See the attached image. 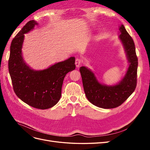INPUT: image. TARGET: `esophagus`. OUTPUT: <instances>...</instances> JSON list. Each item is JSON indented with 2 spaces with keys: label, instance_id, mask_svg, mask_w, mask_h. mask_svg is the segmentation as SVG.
Segmentation results:
<instances>
[{
  "label": "esophagus",
  "instance_id": "obj_1",
  "mask_svg": "<svg viewBox=\"0 0 150 150\" xmlns=\"http://www.w3.org/2000/svg\"><path fill=\"white\" fill-rule=\"evenodd\" d=\"M81 60L79 58H77L76 59V61H75V64H76V67H79V66L81 65Z\"/></svg>",
  "mask_w": 150,
  "mask_h": 150
}]
</instances>
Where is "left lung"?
<instances>
[{
    "mask_svg": "<svg viewBox=\"0 0 150 150\" xmlns=\"http://www.w3.org/2000/svg\"><path fill=\"white\" fill-rule=\"evenodd\" d=\"M119 30L118 39L123 46L128 66L123 78L118 83L112 85L103 84L89 68L81 66L79 69L86 98L94 106L104 109L120 106L137 86L138 58L134 43L123 25L119 26Z\"/></svg>",
    "mask_w": 150,
    "mask_h": 150,
    "instance_id": "left-lung-1",
    "label": "left lung"
}]
</instances>
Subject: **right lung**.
I'll list each match as a JSON object with an SVG mask.
<instances>
[{
  "label": "right lung",
  "mask_w": 150,
  "mask_h": 150,
  "mask_svg": "<svg viewBox=\"0 0 150 150\" xmlns=\"http://www.w3.org/2000/svg\"><path fill=\"white\" fill-rule=\"evenodd\" d=\"M38 25L37 21H29L12 40L8 71L17 97L32 107L46 110L59 101L64 77L76 68L75 57H70L41 70L33 69L28 65L22 51L24 34Z\"/></svg>",
  "instance_id": "obj_1"
}]
</instances>
